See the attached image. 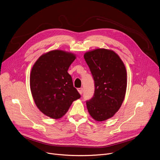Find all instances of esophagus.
<instances>
[{"label": "esophagus", "mask_w": 160, "mask_h": 160, "mask_svg": "<svg viewBox=\"0 0 160 160\" xmlns=\"http://www.w3.org/2000/svg\"><path fill=\"white\" fill-rule=\"evenodd\" d=\"M78 92L80 93V94H82V93H83V88H78Z\"/></svg>", "instance_id": "obj_1"}]
</instances>
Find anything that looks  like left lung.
<instances>
[{
  "label": "left lung",
  "instance_id": "left-lung-1",
  "mask_svg": "<svg viewBox=\"0 0 160 160\" xmlns=\"http://www.w3.org/2000/svg\"><path fill=\"white\" fill-rule=\"evenodd\" d=\"M94 80L93 98L86 102L90 115L97 122L105 121L120 108L127 90V71L113 51L96 49L84 54Z\"/></svg>",
  "mask_w": 160,
  "mask_h": 160
}]
</instances>
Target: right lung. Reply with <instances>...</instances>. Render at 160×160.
<instances>
[{"instance_id":"obj_1","label":"right lung","mask_w":160,"mask_h":160,"mask_svg":"<svg viewBox=\"0 0 160 160\" xmlns=\"http://www.w3.org/2000/svg\"><path fill=\"white\" fill-rule=\"evenodd\" d=\"M75 59L73 53L53 50L40 56L32 68L33 99L39 110L51 118L62 117L72 102L81 97L68 73Z\"/></svg>"}]
</instances>
